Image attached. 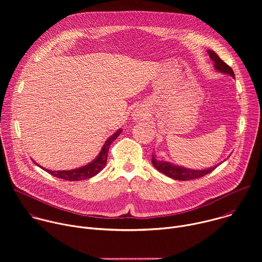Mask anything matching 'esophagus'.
Listing matches in <instances>:
<instances>
[{
	"label": "esophagus",
	"mask_w": 262,
	"mask_h": 262,
	"mask_svg": "<svg viewBox=\"0 0 262 262\" xmlns=\"http://www.w3.org/2000/svg\"><path fill=\"white\" fill-rule=\"evenodd\" d=\"M144 111L142 110V108H136L135 111H134V114H133V117H134V119H140V118H142V117H144Z\"/></svg>",
	"instance_id": "esophagus-1"
}]
</instances>
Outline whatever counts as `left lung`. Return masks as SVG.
<instances>
[{
  "label": "left lung",
  "instance_id": "obj_1",
  "mask_svg": "<svg viewBox=\"0 0 262 262\" xmlns=\"http://www.w3.org/2000/svg\"><path fill=\"white\" fill-rule=\"evenodd\" d=\"M209 58L211 59V61L213 62V66L214 69L221 73L224 74H229L230 77H232L233 79L235 78L234 72L231 69L230 66H228L225 62L223 60H221V58L213 52L208 50L207 51ZM152 165L155 166V168L157 170H159L160 172H162L163 174H165L166 176L176 179V180H190V179H195V178H199L202 177L208 173H210L211 171H213L219 165H215L213 167L207 168V169H202V170H194V169H190V168H185L182 166H178L175 165L173 163L167 162V161H160L157 158V155L152 154V160H151Z\"/></svg>",
  "mask_w": 262,
  "mask_h": 262
}]
</instances>
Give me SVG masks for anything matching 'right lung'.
Here are the masks:
<instances>
[{"label":"right lung","instance_id":"1","mask_svg":"<svg viewBox=\"0 0 262 262\" xmlns=\"http://www.w3.org/2000/svg\"><path fill=\"white\" fill-rule=\"evenodd\" d=\"M122 129L119 128L118 130H116V133H114L112 136H110L106 141L104 142L102 148L100 149L99 154L96 156V158L90 162L89 164L77 168V169H72V170H62V171H52V170H48L45 169L43 167H41L40 165L36 164L34 161V164H36V166L40 167L41 169H43L45 171H47L48 173L52 174L55 177L61 178V179H65V180H69V181H79V180H85L88 178H91L93 176H95L96 174H98L105 166L106 164V160H107V152H108V148L111 146V144L113 143L118 136L121 134Z\"/></svg>","mask_w":262,"mask_h":262}]
</instances>
